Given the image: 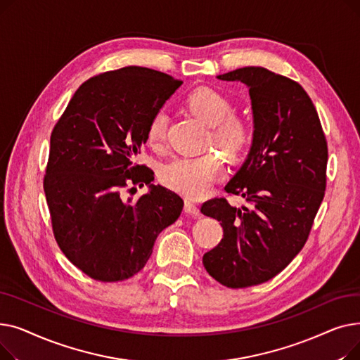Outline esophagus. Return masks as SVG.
I'll list each match as a JSON object with an SVG mask.
<instances>
[{"instance_id":"1","label":"esophagus","mask_w":360,"mask_h":360,"mask_svg":"<svg viewBox=\"0 0 360 360\" xmlns=\"http://www.w3.org/2000/svg\"><path fill=\"white\" fill-rule=\"evenodd\" d=\"M184 210H185L186 214H190V216H193V217H195V216L200 214V209L195 205V202L191 201V200H185Z\"/></svg>"}]
</instances>
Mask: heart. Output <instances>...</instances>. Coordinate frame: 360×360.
I'll use <instances>...</instances> for the list:
<instances>
[{
  "label": "heart",
  "instance_id": "obj_1",
  "mask_svg": "<svg viewBox=\"0 0 360 360\" xmlns=\"http://www.w3.org/2000/svg\"><path fill=\"white\" fill-rule=\"evenodd\" d=\"M186 108L205 125L212 127V141L224 155L239 156L250 141V127L242 118L232 115V103L210 87H198L188 94ZM167 118L163 112L155 113L146 128L150 146L158 147L166 137ZM223 160L216 155L176 158L160 170L162 182L188 197H201L223 175Z\"/></svg>",
  "mask_w": 360,
  "mask_h": 360
}]
</instances>
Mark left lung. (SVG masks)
I'll return each instance as SVG.
<instances>
[{"mask_svg":"<svg viewBox=\"0 0 360 360\" xmlns=\"http://www.w3.org/2000/svg\"><path fill=\"white\" fill-rule=\"evenodd\" d=\"M250 89L254 134L248 158L224 186L248 205L226 198L201 205L217 219L223 239L202 264L226 288L261 285L304 248L324 198L328 150L316 109L299 83L262 67L217 75Z\"/></svg>","mask_w":360,"mask_h":360,"instance_id":"1","label":"left lung"}]
</instances>
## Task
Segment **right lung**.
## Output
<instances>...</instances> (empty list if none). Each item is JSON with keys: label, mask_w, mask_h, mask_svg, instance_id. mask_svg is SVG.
<instances>
[{"label": "right lung", "mask_w": 360, "mask_h": 360, "mask_svg": "<svg viewBox=\"0 0 360 360\" xmlns=\"http://www.w3.org/2000/svg\"><path fill=\"white\" fill-rule=\"evenodd\" d=\"M182 84L165 72L129 65L84 82L51 134L44 190L56 243L89 277L121 281L148 261L159 233L176 221L184 201L132 166L147 141L150 118ZM149 185L139 199L129 184ZM131 191H137L134 186Z\"/></svg>", "instance_id": "obj_1"}]
</instances>
